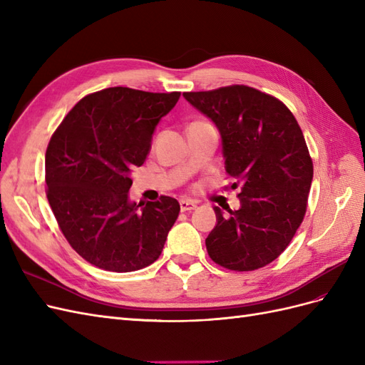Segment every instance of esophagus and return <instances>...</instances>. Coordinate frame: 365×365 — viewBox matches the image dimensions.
<instances>
[{
    "label": "esophagus",
    "instance_id": "34e87169",
    "mask_svg": "<svg viewBox=\"0 0 365 365\" xmlns=\"http://www.w3.org/2000/svg\"><path fill=\"white\" fill-rule=\"evenodd\" d=\"M181 212H192V210L196 208V204L192 201H180Z\"/></svg>",
    "mask_w": 365,
    "mask_h": 365
}]
</instances>
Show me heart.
Segmentation results:
<instances>
[{"label":"heart","instance_id":"heart-1","mask_svg":"<svg viewBox=\"0 0 365 365\" xmlns=\"http://www.w3.org/2000/svg\"><path fill=\"white\" fill-rule=\"evenodd\" d=\"M195 123H196V121H195Z\"/></svg>","mask_w":365,"mask_h":365}]
</instances>
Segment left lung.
<instances>
[{
  "label": "left lung",
  "instance_id": "left-lung-1",
  "mask_svg": "<svg viewBox=\"0 0 365 365\" xmlns=\"http://www.w3.org/2000/svg\"><path fill=\"white\" fill-rule=\"evenodd\" d=\"M182 96L217 126L225 170L236 181L230 189L240 197V208L227 216L215 207L208 256L230 271L267 267L288 248L306 215L314 164L303 132L277 97L247 85Z\"/></svg>",
  "mask_w": 365,
  "mask_h": 365
}]
</instances>
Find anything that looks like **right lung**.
Returning <instances> with one entry per match:
<instances>
[{"label": "right lung", "instance_id": "obj_1", "mask_svg": "<svg viewBox=\"0 0 365 365\" xmlns=\"http://www.w3.org/2000/svg\"><path fill=\"white\" fill-rule=\"evenodd\" d=\"M181 93L114 86L85 96L53 132L46 152L47 200L71 248L94 267L130 272L163 251L180 202H129L130 172Z\"/></svg>", "mask_w": 365, "mask_h": 365}]
</instances>
